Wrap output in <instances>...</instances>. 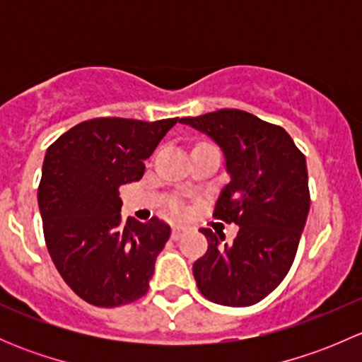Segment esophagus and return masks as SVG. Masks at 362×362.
I'll return each mask as SVG.
<instances>
[{
    "label": "esophagus",
    "instance_id": "esophagus-1",
    "mask_svg": "<svg viewBox=\"0 0 362 362\" xmlns=\"http://www.w3.org/2000/svg\"><path fill=\"white\" fill-rule=\"evenodd\" d=\"M184 233H185V228H182V226H175L173 231H171V238L173 240L182 238V235H184Z\"/></svg>",
    "mask_w": 362,
    "mask_h": 362
}]
</instances>
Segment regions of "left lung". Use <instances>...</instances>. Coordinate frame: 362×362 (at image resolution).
I'll list each match as a JSON object with an SVG mask.
<instances>
[{
  "label": "left lung",
  "mask_w": 362,
  "mask_h": 362,
  "mask_svg": "<svg viewBox=\"0 0 362 362\" xmlns=\"http://www.w3.org/2000/svg\"><path fill=\"white\" fill-rule=\"evenodd\" d=\"M182 124L210 136L224 152L229 182L214 215L240 226L231 243L211 229L208 250L192 266L204 298L250 306L280 286L298 252L310 210L306 159L284 127L249 112L222 108Z\"/></svg>",
  "instance_id": "obj_1"
}]
</instances>
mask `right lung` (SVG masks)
Masks as SVG:
<instances>
[{
  "label": "right lung",
  "mask_w": 362,
  "mask_h": 362,
  "mask_svg": "<svg viewBox=\"0 0 362 362\" xmlns=\"http://www.w3.org/2000/svg\"><path fill=\"white\" fill-rule=\"evenodd\" d=\"M177 119L144 122L101 117L76 124L49 148L38 206L47 249L71 291L113 308L147 294L170 226L120 218L119 187L138 182Z\"/></svg>",
  "instance_id": "add662e5"
}]
</instances>
